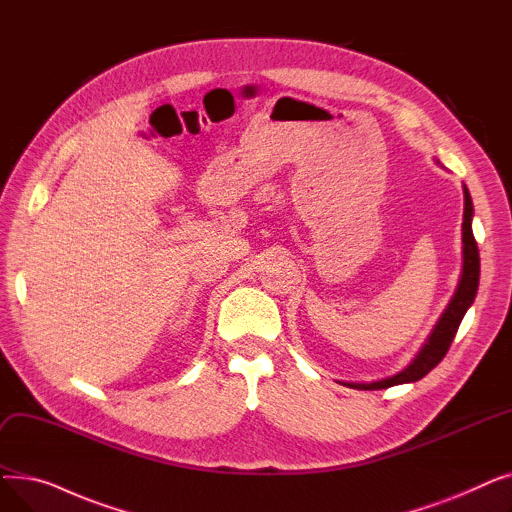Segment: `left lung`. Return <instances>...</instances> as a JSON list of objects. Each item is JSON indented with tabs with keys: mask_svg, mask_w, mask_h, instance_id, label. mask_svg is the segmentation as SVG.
<instances>
[{
	"mask_svg": "<svg viewBox=\"0 0 512 512\" xmlns=\"http://www.w3.org/2000/svg\"><path fill=\"white\" fill-rule=\"evenodd\" d=\"M463 191H465L463 274H461L459 286H456L454 297L450 299L448 307L444 309L442 317L438 319L436 328L432 330V334H429V338L421 346V351L417 353V357L405 369L398 371L396 375H392V378H386V380H380V382H371V384H344V386L355 388V390H382V388H390V386H398V384L417 382L446 357L448 348H450V344L456 336V330H459L467 309L475 301L477 286H479V249H477V242H475L473 228H471L473 203H471V195L467 191V186L463 188Z\"/></svg>",
	"mask_w": 512,
	"mask_h": 512,
	"instance_id": "1",
	"label": "left lung"
}]
</instances>
